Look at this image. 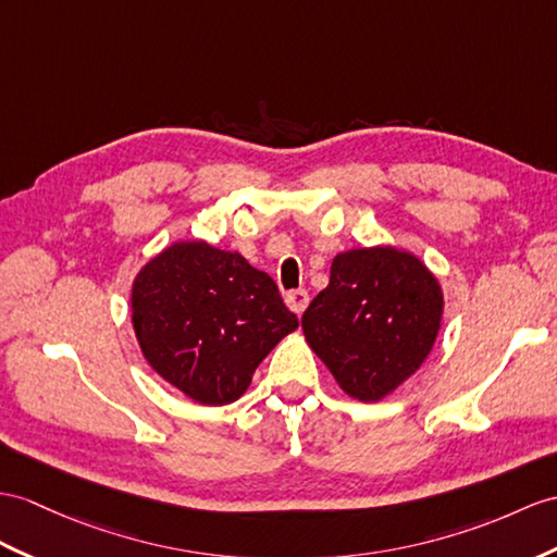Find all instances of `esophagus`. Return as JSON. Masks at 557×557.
<instances>
[{
	"mask_svg": "<svg viewBox=\"0 0 557 557\" xmlns=\"http://www.w3.org/2000/svg\"><path fill=\"white\" fill-rule=\"evenodd\" d=\"M286 305L295 311L297 317H300L302 311L307 309V305H309V293H307V290H302V288L288 290V293H286Z\"/></svg>",
	"mask_w": 557,
	"mask_h": 557,
	"instance_id": "34e87169",
	"label": "esophagus"
}]
</instances>
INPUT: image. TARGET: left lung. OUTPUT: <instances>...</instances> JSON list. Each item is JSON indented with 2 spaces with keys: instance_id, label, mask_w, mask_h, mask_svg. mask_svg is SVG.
I'll return each mask as SVG.
<instances>
[{
  "instance_id": "1",
  "label": "left lung",
  "mask_w": 557,
  "mask_h": 557,
  "mask_svg": "<svg viewBox=\"0 0 557 557\" xmlns=\"http://www.w3.org/2000/svg\"><path fill=\"white\" fill-rule=\"evenodd\" d=\"M442 290L425 264L395 248L341 252L329 288L302 314L309 347L349 397L377 401L430 355Z\"/></svg>"
}]
</instances>
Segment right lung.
<instances>
[{
    "mask_svg": "<svg viewBox=\"0 0 557 557\" xmlns=\"http://www.w3.org/2000/svg\"><path fill=\"white\" fill-rule=\"evenodd\" d=\"M132 323L148 363L206 406L236 401L260 361L297 329L278 286L238 252L174 243L132 288Z\"/></svg>",
    "mask_w": 557,
    "mask_h": 557,
    "instance_id": "1",
    "label": "right lung"
}]
</instances>
